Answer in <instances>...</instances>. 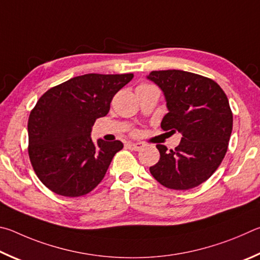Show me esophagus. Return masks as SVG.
Listing matches in <instances>:
<instances>
[{
    "mask_svg": "<svg viewBox=\"0 0 260 260\" xmlns=\"http://www.w3.org/2000/svg\"><path fill=\"white\" fill-rule=\"evenodd\" d=\"M126 148L131 149V151H139V149H142L143 147V144H134V143H129L125 145Z\"/></svg>",
    "mask_w": 260,
    "mask_h": 260,
    "instance_id": "1",
    "label": "esophagus"
}]
</instances>
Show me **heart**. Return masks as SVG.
<instances>
[{
  "label": "heart",
  "instance_id": "obj_1",
  "mask_svg": "<svg viewBox=\"0 0 260 260\" xmlns=\"http://www.w3.org/2000/svg\"><path fill=\"white\" fill-rule=\"evenodd\" d=\"M147 86H151V85L146 84V83H142V84H139V85L137 86V89H140V88H147Z\"/></svg>",
  "mask_w": 260,
  "mask_h": 260
}]
</instances>
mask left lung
Returning a JSON list of instances; mask_svg holds the SVG:
<instances>
[{
	"instance_id": "1",
	"label": "left lung",
	"mask_w": 260,
	"mask_h": 260,
	"mask_svg": "<svg viewBox=\"0 0 260 260\" xmlns=\"http://www.w3.org/2000/svg\"><path fill=\"white\" fill-rule=\"evenodd\" d=\"M147 79L160 86L167 100L169 113L161 127L181 134L175 149L156 145L160 160L149 171L167 188L197 187L218 169L229 147L233 114L227 95L213 80L190 72L153 71Z\"/></svg>"
}]
</instances>
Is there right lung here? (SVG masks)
Returning a JSON list of instances; mask_svg holds the SVG:
<instances>
[{
    "label": "right lung",
    "mask_w": 260,
    "mask_h": 260,
    "mask_svg": "<svg viewBox=\"0 0 260 260\" xmlns=\"http://www.w3.org/2000/svg\"><path fill=\"white\" fill-rule=\"evenodd\" d=\"M134 74H84L41 95L28 118V155L36 176L53 193L77 198L90 193L123 148L120 140L94 143L97 118L106 116L118 90Z\"/></svg>",
    "instance_id": "1"
}]
</instances>
